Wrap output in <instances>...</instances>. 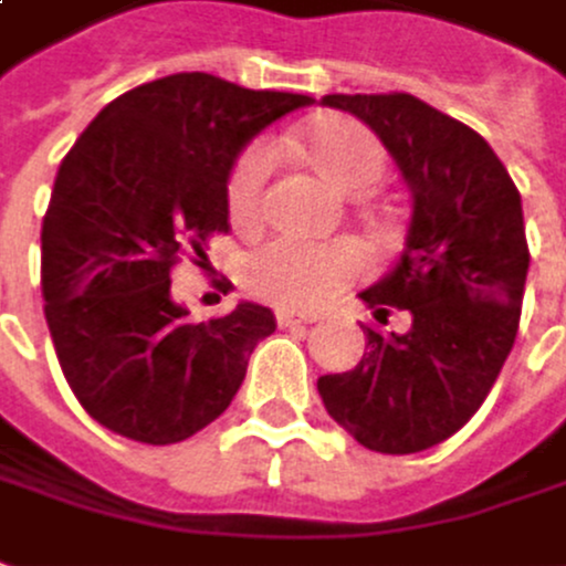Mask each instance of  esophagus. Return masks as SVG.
I'll use <instances>...</instances> for the list:
<instances>
[{"instance_id":"obj_1","label":"esophagus","mask_w":566,"mask_h":566,"mask_svg":"<svg viewBox=\"0 0 566 566\" xmlns=\"http://www.w3.org/2000/svg\"><path fill=\"white\" fill-rule=\"evenodd\" d=\"M275 322H279L282 328H291V325H313V322H318V315H313V313H291V310H279V313H275Z\"/></svg>"}]
</instances>
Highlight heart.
Returning a JSON list of instances; mask_svg holds the SVG:
<instances>
[{"mask_svg": "<svg viewBox=\"0 0 566 566\" xmlns=\"http://www.w3.org/2000/svg\"><path fill=\"white\" fill-rule=\"evenodd\" d=\"M310 167L337 191H359L384 172L380 138L353 117L328 114L306 126L294 142ZM275 154L266 142H256L238 157L229 176V207L238 222H251L260 213L266 179ZM363 269V251L353 241H300L275 238L244 260V282L256 297L310 310L334 297Z\"/></svg>", "mask_w": 566, "mask_h": 566, "instance_id": "obj_1", "label": "heart"}]
</instances>
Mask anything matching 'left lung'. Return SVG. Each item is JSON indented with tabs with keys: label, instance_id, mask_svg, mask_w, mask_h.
<instances>
[{
	"label": "left lung",
	"instance_id": "1",
	"mask_svg": "<svg viewBox=\"0 0 566 566\" xmlns=\"http://www.w3.org/2000/svg\"><path fill=\"white\" fill-rule=\"evenodd\" d=\"M322 105L368 123L412 188V219L396 266L359 297L387 325H363L356 368L318 378L322 402L371 452L409 455L449 440L493 390L524 300L521 191L486 138L409 92L325 95Z\"/></svg>",
	"mask_w": 566,
	"mask_h": 566
}]
</instances>
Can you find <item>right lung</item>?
Returning a JSON list of instances; mask_svg holds the SVG:
<instances>
[{
    "label": "right lung",
    "instance_id": "1",
    "mask_svg": "<svg viewBox=\"0 0 566 566\" xmlns=\"http://www.w3.org/2000/svg\"><path fill=\"white\" fill-rule=\"evenodd\" d=\"M315 98L172 73L123 92L83 129L42 219V300L80 406L167 446L217 421L275 332L260 303L188 322L170 269L229 232V176L260 129Z\"/></svg>",
    "mask_w": 566,
    "mask_h": 566
}]
</instances>
